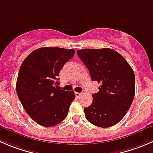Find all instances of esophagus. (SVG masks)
I'll return each instance as SVG.
<instances>
[{
  "mask_svg": "<svg viewBox=\"0 0 153 153\" xmlns=\"http://www.w3.org/2000/svg\"><path fill=\"white\" fill-rule=\"evenodd\" d=\"M75 96H76V97H78V98H79L80 96H81V93H78V92H75Z\"/></svg>",
  "mask_w": 153,
  "mask_h": 153,
  "instance_id": "esophagus-1",
  "label": "esophagus"
}]
</instances>
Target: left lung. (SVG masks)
Instances as JSON below:
<instances>
[{
    "mask_svg": "<svg viewBox=\"0 0 153 153\" xmlns=\"http://www.w3.org/2000/svg\"><path fill=\"white\" fill-rule=\"evenodd\" d=\"M93 81L101 84L93 102L84 109L85 117L98 127L108 128L120 122L129 109L135 93L134 71L120 54L111 48L78 50Z\"/></svg>",
    "mask_w": 153,
    "mask_h": 153,
    "instance_id": "1",
    "label": "left lung"
}]
</instances>
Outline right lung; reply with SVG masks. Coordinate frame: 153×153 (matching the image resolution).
I'll use <instances>...</instances> for the list:
<instances>
[{
  "instance_id": "obj_1",
  "label": "right lung",
  "mask_w": 153,
  "mask_h": 153,
  "mask_svg": "<svg viewBox=\"0 0 153 153\" xmlns=\"http://www.w3.org/2000/svg\"><path fill=\"white\" fill-rule=\"evenodd\" d=\"M74 49L38 48L21 65L16 82L18 97L27 114L36 123L51 127L64 120L75 99L73 91L58 90V76L65 63L73 57Z\"/></svg>"
}]
</instances>
